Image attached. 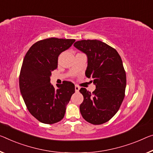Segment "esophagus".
<instances>
[{
  "label": "esophagus",
  "instance_id": "esophagus-1",
  "mask_svg": "<svg viewBox=\"0 0 153 153\" xmlns=\"http://www.w3.org/2000/svg\"><path fill=\"white\" fill-rule=\"evenodd\" d=\"M75 91H76V92H78V91H79L80 90V88L78 86V85H75Z\"/></svg>",
  "mask_w": 153,
  "mask_h": 153
}]
</instances>
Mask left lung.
Masks as SVG:
<instances>
[{
	"mask_svg": "<svg viewBox=\"0 0 153 153\" xmlns=\"http://www.w3.org/2000/svg\"><path fill=\"white\" fill-rule=\"evenodd\" d=\"M74 46L88 56L85 75L96 85L92 93L80 89L83 96L80 111L91 124L107 123L118 111L125 96L126 77L123 61L116 49L97 39L77 41Z\"/></svg>",
	"mask_w": 153,
	"mask_h": 153,
	"instance_id": "obj_1",
	"label": "left lung"
}]
</instances>
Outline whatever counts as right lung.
Listing matches in <instances>:
<instances>
[{
	"label": "right lung",
	"instance_id": "right-lung-1",
	"mask_svg": "<svg viewBox=\"0 0 153 153\" xmlns=\"http://www.w3.org/2000/svg\"><path fill=\"white\" fill-rule=\"evenodd\" d=\"M74 39H44L33 44L23 59L19 86L23 100L33 116L42 123L62 120L75 92L74 85L64 81L55 89L50 83L51 72L57 68L58 57L69 48Z\"/></svg>",
	"mask_w": 153,
	"mask_h": 153
}]
</instances>
